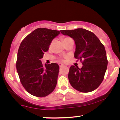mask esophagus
I'll list each match as a JSON object with an SVG mask.
<instances>
[{
	"mask_svg": "<svg viewBox=\"0 0 120 120\" xmlns=\"http://www.w3.org/2000/svg\"><path fill=\"white\" fill-rule=\"evenodd\" d=\"M64 65H63V64H62V63H60V64H59V66H60V67H62L64 66Z\"/></svg>",
	"mask_w": 120,
	"mask_h": 120,
	"instance_id": "obj_1",
	"label": "esophagus"
}]
</instances>
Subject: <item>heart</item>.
Returning <instances> with one entry per match:
<instances>
[{
  "instance_id": "1",
  "label": "heart",
  "mask_w": 120,
  "mask_h": 120,
  "mask_svg": "<svg viewBox=\"0 0 120 120\" xmlns=\"http://www.w3.org/2000/svg\"><path fill=\"white\" fill-rule=\"evenodd\" d=\"M70 39V38H68V37H66V38H65L64 39V40H63V41H65V40H67V39Z\"/></svg>"
}]
</instances>
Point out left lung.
I'll use <instances>...</instances> for the list:
<instances>
[{"label": "left lung", "instance_id": "8db88e82", "mask_svg": "<svg viewBox=\"0 0 120 120\" xmlns=\"http://www.w3.org/2000/svg\"><path fill=\"white\" fill-rule=\"evenodd\" d=\"M60 33L74 40V57L83 60L82 67H70L69 81L72 87L81 92L94 91L104 79L108 65L104 46L94 33L83 28L62 30Z\"/></svg>", "mask_w": 120, "mask_h": 120}]
</instances>
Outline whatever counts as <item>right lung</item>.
<instances>
[{
	"label": "right lung",
	"instance_id": "obj_1",
	"mask_svg": "<svg viewBox=\"0 0 120 120\" xmlns=\"http://www.w3.org/2000/svg\"><path fill=\"white\" fill-rule=\"evenodd\" d=\"M58 30L38 28L21 42L17 53L16 68L21 82L33 96L44 97L52 92L56 86L60 67L52 63L45 66L41 59L48 51Z\"/></svg>",
	"mask_w": 120,
	"mask_h": 120
}]
</instances>
